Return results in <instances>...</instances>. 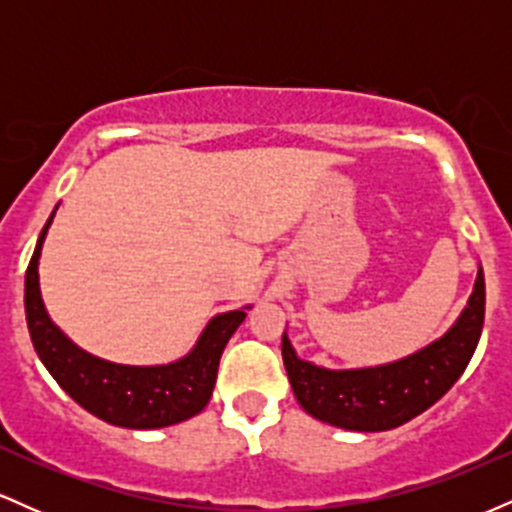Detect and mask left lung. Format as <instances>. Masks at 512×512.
<instances>
[{"label":"left lung","mask_w":512,"mask_h":512,"mask_svg":"<svg viewBox=\"0 0 512 512\" xmlns=\"http://www.w3.org/2000/svg\"><path fill=\"white\" fill-rule=\"evenodd\" d=\"M484 272L477 274L467 308L443 337L399 361L373 368L332 370L303 361L289 337L281 356L298 404L310 416L346 431H390L438 402L467 368L484 327Z\"/></svg>","instance_id":"8db88e82"}]
</instances>
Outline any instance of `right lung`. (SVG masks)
Returning <instances> with one entry per match:
<instances>
[{
  "label": "right lung",
  "instance_id": "add662e5",
  "mask_svg": "<svg viewBox=\"0 0 512 512\" xmlns=\"http://www.w3.org/2000/svg\"><path fill=\"white\" fill-rule=\"evenodd\" d=\"M55 211L40 231L26 272V322L35 354L76 404L108 424L149 431L192 419L209 404L223 349L250 305L211 317L190 354L173 363L125 366L88 354L50 320L40 296V250Z\"/></svg>",
  "mask_w": 512,
  "mask_h": 512
}]
</instances>
